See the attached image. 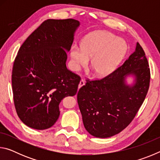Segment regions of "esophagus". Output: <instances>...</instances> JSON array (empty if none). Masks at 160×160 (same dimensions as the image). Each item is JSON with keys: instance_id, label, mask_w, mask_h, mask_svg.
Wrapping results in <instances>:
<instances>
[{"instance_id": "obj_1", "label": "esophagus", "mask_w": 160, "mask_h": 160, "mask_svg": "<svg viewBox=\"0 0 160 160\" xmlns=\"http://www.w3.org/2000/svg\"><path fill=\"white\" fill-rule=\"evenodd\" d=\"M83 85H85V81H84L83 80H81L80 83H79V85H78V88L80 89L81 87H82Z\"/></svg>"}]
</instances>
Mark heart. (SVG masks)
Wrapping results in <instances>:
<instances>
[{
	"mask_svg": "<svg viewBox=\"0 0 160 160\" xmlns=\"http://www.w3.org/2000/svg\"><path fill=\"white\" fill-rule=\"evenodd\" d=\"M126 51V44L116 35L104 31L93 32L84 38L81 47L73 44L70 48L72 69L79 71L90 58V65L97 76H106L114 70Z\"/></svg>",
	"mask_w": 160,
	"mask_h": 160,
	"instance_id": "1",
	"label": "heart"
}]
</instances>
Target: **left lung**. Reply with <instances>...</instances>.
Returning <instances> with one entry per match:
<instances>
[{
  "instance_id": "left-lung-1",
  "label": "left lung",
  "mask_w": 160,
  "mask_h": 160,
  "mask_svg": "<svg viewBox=\"0 0 160 160\" xmlns=\"http://www.w3.org/2000/svg\"><path fill=\"white\" fill-rule=\"evenodd\" d=\"M138 43L121 67L100 80L88 81L78 93L84 126L96 138L119 133L131 122L144 102L150 72ZM129 78L132 79L128 82Z\"/></svg>"
}]
</instances>
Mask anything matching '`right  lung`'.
<instances>
[{"instance_id": "right-lung-1", "label": "right lung", "mask_w": 160, "mask_h": 160, "mask_svg": "<svg viewBox=\"0 0 160 160\" xmlns=\"http://www.w3.org/2000/svg\"><path fill=\"white\" fill-rule=\"evenodd\" d=\"M80 25L73 19H49L19 49L12 72L13 98L19 118L28 127L51 128L60 115L61 100L77 93L80 78L66 63Z\"/></svg>"}]
</instances>
